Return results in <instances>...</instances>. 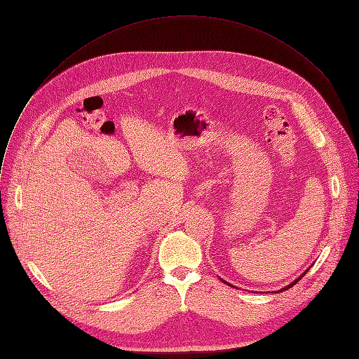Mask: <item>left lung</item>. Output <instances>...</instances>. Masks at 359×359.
I'll return each mask as SVG.
<instances>
[{
	"instance_id": "obj_1",
	"label": "left lung",
	"mask_w": 359,
	"mask_h": 359,
	"mask_svg": "<svg viewBox=\"0 0 359 359\" xmlns=\"http://www.w3.org/2000/svg\"><path fill=\"white\" fill-rule=\"evenodd\" d=\"M306 271H309V270H306ZM306 271H305V273H304V274H302V276H305V274H306ZM302 276H301V277H299V278H297V280H294V281H292V283H291V284H288V285H287V287H284V288H283V290H288V288H291V287H292V285H295V284H297V283H298V280H301V278H302ZM283 290H281V291H283Z\"/></svg>"
}]
</instances>
